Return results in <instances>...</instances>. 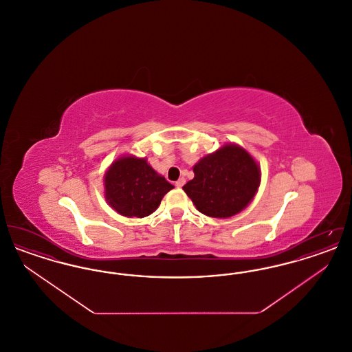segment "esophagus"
I'll return each mask as SVG.
<instances>
[{
	"label": "esophagus",
	"instance_id": "34e87169",
	"mask_svg": "<svg viewBox=\"0 0 352 352\" xmlns=\"http://www.w3.org/2000/svg\"><path fill=\"white\" fill-rule=\"evenodd\" d=\"M184 184H186V179H184V178H179V179L175 182V186H177V187H182Z\"/></svg>",
	"mask_w": 352,
	"mask_h": 352
}]
</instances>
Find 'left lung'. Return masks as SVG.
<instances>
[{
	"label": "left lung",
	"instance_id": "8db88e82",
	"mask_svg": "<svg viewBox=\"0 0 352 352\" xmlns=\"http://www.w3.org/2000/svg\"><path fill=\"white\" fill-rule=\"evenodd\" d=\"M194 179L184 192L197 210L211 218L237 215L253 201L261 182V170L248 151L226 144L194 165Z\"/></svg>",
	"mask_w": 352,
	"mask_h": 352
}]
</instances>
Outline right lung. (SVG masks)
<instances>
[{
	"label": "right lung",
	"instance_id": "add662e5",
	"mask_svg": "<svg viewBox=\"0 0 352 352\" xmlns=\"http://www.w3.org/2000/svg\"><path fill=\"white\" fill-rule=\"evenodd\" d=\"M174 186L148 164L146 158L121 155L104 174V198L122 217L153 214Z\"/></svg>",
	"mask_w": 352,
	"mask_h": 352
}]
</instances>
